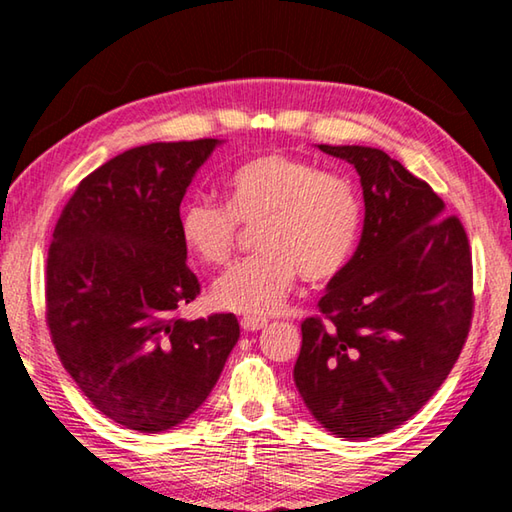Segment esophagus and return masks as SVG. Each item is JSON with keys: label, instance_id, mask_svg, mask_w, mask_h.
Masks as SVG:
<instances>
[{"label": "esophagus", "instance_id": "1", "mask_svg": "<svg viewBox=\"0 0 512 512\" xmlns=\"http://www.w3.org/2000/svg\"><path fill=\"white\" fill-rule=\"evenodd\" d=\"M266 323H268L266 318H257V316H244L239 320V325L244 332H257V329L266 327Z\"/></svg>", "mask_w": 512, "mask_h": 512}]
</instances>
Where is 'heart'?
<instances>
[{
	"label": "heart",
	"mask_w": 512,
	"mask_h": 512,
	"mask_svg": "<svg viewBox=\"0 0 512 512\" xmlns=\"http://www.w3.org/2000/svg\"><path fill=\"white\" fill-rule=\"evenodd\" d=\"M225 208L194 198L180 212V239L207 266L230 257L240 223H257L262 253L223 273L212 302L246 316L275 314L298 275L325 282L350 262L361 232V201L348 178L325 173L298 155H255L225 178Z\"/></svg>",
	"instance_id": "1"
}]
</instances>
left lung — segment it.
<instances>
[{
  "mask_svg": "<svg viewBox=\"0 0 512 512\" xmlns=\"http://www.w3.org/2000/svg\"><path fill=\"white\" fill-rule=\"evenodd\" d=\"M318 149L357 169L361 241L302 323L293 381L334 436L366 440L418 413L454 368L472 320V253L440 196L372 146Z\"/></svg>",
  "mask_w": 512,
  "mask_h": 512,
  "instance_id": "1",
  "label": "left lung"
}]
</instances>
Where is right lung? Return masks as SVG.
Returning <instances> with one entry per match:
<instances>
[{
    "label": "right lung",
    "instance_id": "obj_1",
    "mask_svg": "<svg viewBox=\"0 0 512 512\" xmlns=\"http://www.w3.org/2000/svg\"><path fill=\"white\" fill-rule=\"evenodd\" d=\"M221 140L153 142L81 180L47 257L51 341L83 395L126 429L160 433L212 393L239 341L235 314L185 320L201 293L180 203Z\"/></svg>",
    "mask_w": 512,
    "mask_h": 512
}]
</instances>
